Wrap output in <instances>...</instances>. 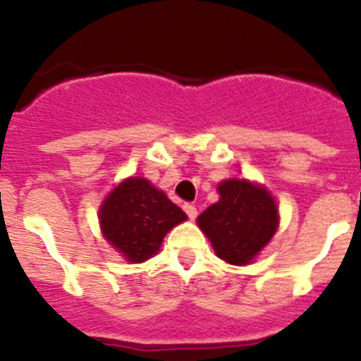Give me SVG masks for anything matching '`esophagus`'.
Masks as SVG:
<instances>
[{
	"label": "esophagus",
	"instance_id": "esophagus-1",
	"mask_svg": "<svg viewBox=\"0 0 361 361\" xmlns=\"http://www.w3.org/2000/svg\"><path fill=\"white\" fill-rule=\"evenodd\" d=\"M184 212H186V215L190 216L191 220L197 219V208L193 204H184Z\"/></svg>",
	"mask_w": 361,
	"mask_h": 361
}]
</instances>
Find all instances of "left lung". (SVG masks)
<instances>
[{
    "label": "left lung",
    "mask_w": 361,
    "mask_h": 361,
    "mask_svg": "<svg viewBox=\"0 0 361 361\" xmlns=\"http://www.w3.org/2000/svg\"><path fill=\"white\" fill-rule=\"evenodd\" d=\"M220 200L209 206L197 222L222 260L235 266L250 264L279 228V212L264 188L247 180H224Z\"/></svg>",
    "instance_id": "8db88e82"
}]
</instances>
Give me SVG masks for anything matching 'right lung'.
I'll return each mask as SVG.
<instances>
[{"label": "right lung", "instance_id": "right-lung-1", "mask_svg": "<svg viewBox=\"0 0 361 361\" xmlns=\"http://www.w3.org/2000/svg\"><path fill=\"white\" fill-rule=\"evenodd\" d=\"M104 238L128 262H145L157 253L162 238L186 213L146 178H126L101 206Z\"/></svg>", "mask_w": 361, "mask_h": 361}]
</instances>
